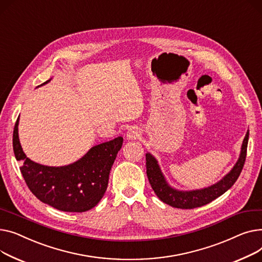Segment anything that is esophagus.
<instances>
[{
    "label": "esophagus",
    "instance_id": "34e87169",
    "mask_svg": "<svg viewBox=\"0 0 262 262\" xmlns=\"http://www.w3.org/2000/svg\"><path fill=\"white\" fill-rule=\"evenodd\" d=\"M141 136V130L136 128V127H132L128 130L127 132V138L130 141H133V140H137L138 137Z\"/></svg>",
    "mask_w": 262,
    "mask_h": 262
}]
</instances>
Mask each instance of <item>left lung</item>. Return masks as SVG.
Listing matches in <instances>:
<instances>
[{"label": "left lung", "mask_w": 262, "mask_h": 262, "mask_svg": "<svg viewBox=\"0 0 262 262\" xmlns=\"http://www.w3.org/2000/svg\"><path fill=\"white\" fill-rule=\"evenodd\" d=\"M249 134V131L245 134L239 159L232 168V170L216 184L202 189L184 191L171 187L166 181L157 159L151 153H146L147 177L152 189L155 190L161 201L176 208L191 209L210 203L214 199H217L226 192L239 178L245 162V158H247Z\"/></svg>", "instance_id": "8db88e82"}]
</instances>
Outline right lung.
Masks as SVG:
<instances>
[{"mask_svg": "<svg viewBox=\"0 0 262 262\" xmlns=\"http://www.w3.org/2000/svg\"><path fill=\"white\" fill-rule=\"evenodd\" d=\"M18 126L19 117L13 129V152L17 161L22 162L20 170L30 191L41 202L58 210L83 212L96 206L106 190L110 170L124 138L118 136L92 147L73 164L53 167L26 157L20 144Z\"/></svg>", "mask_w": 262, "mask_h": 262, "instance_id": "right-lung-1", "label": "right lung"}]
</instances>
